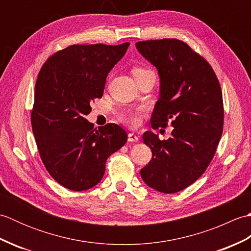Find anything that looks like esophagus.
Returning a JSON list of instances; mask_svg holds the SVG:
<instances>
[{
    "label": "esophagus",
    "instance_id": "esophagus-1",
    "mask_svg": "<svg viewBox=\"0 0 251 251\" xmlns=\"http://www.w3.org/2000/svg\"><path fill=\"white\" fill-rule=\"evenodd\" d=\"M138 140H139V137L135 135L134 132H130V134H128V141L129 142H137Z\"/></svg>",
    "mask_w": 251,
    "mask_h": 251
}]
</instances>
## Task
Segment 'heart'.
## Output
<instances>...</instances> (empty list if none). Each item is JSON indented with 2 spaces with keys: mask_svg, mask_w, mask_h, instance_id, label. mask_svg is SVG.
Returning <instances> with one entry per match:
<instances>
[{
  "mask_svg": "<svg viewBox=\"0 0 251 251\" xmlns=\"http://www.w3.org/2000/svg\"><path fill=\"white\" fill-rule=\"evenodd\" d=\"M145 72H149V70H145V69H141V68L132 69V74H134V75H137V74H140V73H145ZM122 117L123 120H124L126 123H128V124H131V125L137 124V113H135V112H125V113L122 115Z\"/></svg>",
  "mask_w": 251,
  "mask_h": 251,
  "instance_id": "1",
  "label": "heart"
}]
</instances>
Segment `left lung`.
I'll use <instances>...</instances> for the list:
<instances>
[{
  "instance_id": "8db88e82",
  "label": "left lung",
  "mask_w": 251,
  "mask_h": 251,
  "mask_svg": "<svg viewBox=\"0 0 251 251\" xmlns=\"http://www.w3.org/2000/svg\"><path fill=\"white\" fill-rule=\"evenodd\" d=\"M136 47L161 81L152 128H165L168 121L174 127L167 140L150 130L143 134L152 159L140 175L150 188L176 193L194 183L215 155L223 130L221 87L209 63L182 41H142Z\"/></svg>"
}]
</instances>
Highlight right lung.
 Returning <instances> with one entry per match:
<instances>
[{
  "instance_id": "right-lung-1",
  "label": "right lung",
  "mask_w": 251,
  "mask_h": 251,
  "mask_svg": "<svg viewBox=\"0 0 251 251\" xmlns=\"http://www.w3.org/2000/svg\"><path fill=\"white\" fill-rule=\"evenodd\" d=\"M129 44L71 45L50 57L37 76L32 130L47 172L69 190L98 184L106 159L127 141L119 125L96 129L85 116L90 102L102 97L106 76Z\"/></svg>"
}]
</instances>
